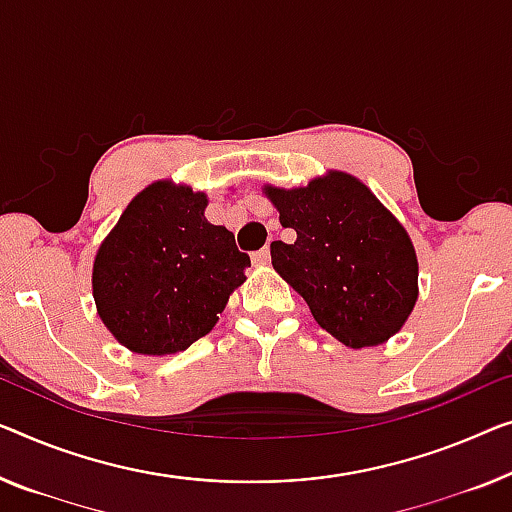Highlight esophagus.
<instances>
[{"label": "esophagus", "mask_w": 512, "mask_h": 512, "mask_svg": "<svg viewBox=\"0 0 512 512\" xmlns=\"http://www.w3.org/2000/svg\"><path fill=\"white\" fill-rule=\"evenodd\" d=\"M269 259H271V248L269 246H264L262 250H257V253L253 255V262L259 264V266L269 264Z\"/></svg>", "instance_id": "34e87169"}]
</instances>
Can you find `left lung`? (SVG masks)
I'll list each match as a JSON object with an SVG mask.
<instances>
[{"mask_svg": "<svg viewBox=\"0 0 512 512\" xmlns=\"http://www.w3.org/2000/svg\"><path fill=\"white\" fill-rule=\"evenodd\" d=\"M292 243L271 262L335 340L375 347L398 333L418 299V259L400 220L365 183L331 170L303 188L264 186Z\"/></svg>", "mask_w": 512, "mask_h": 512, "instance_id": "left-lung-1", "label": "left lung"}]
</instances>
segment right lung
<instances>
[{
  "label": "right lung",
  "mask_w": 512,
  "mask_h": 512,
  "mask_svg": "<svg viewBox=\"0 0 512 512\" xmlns=\"http://www.w3.org/2000/svg\"><path fill=\"white\" fill-rule=\"evenodd\" d=\"M207 195L172 181L133 197L94 259L105 329L135 354H177L207 335L243 285L250 257L204 218Z\"/></svg>",
  "instance_id": "right-lung-1"
}]
</instances>
